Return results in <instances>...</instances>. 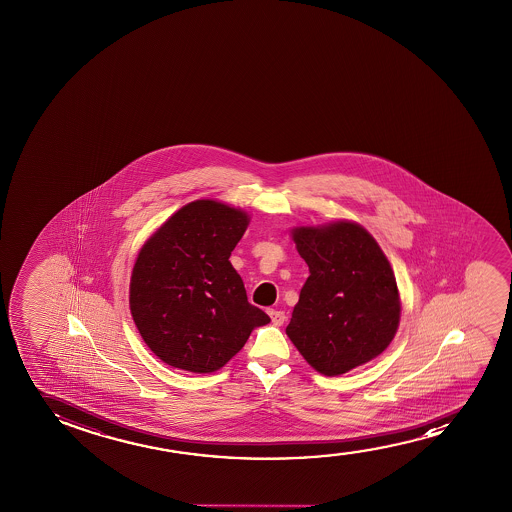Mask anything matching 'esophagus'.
I'll use <instances>...</instances> for the list:
<instances>
[{"mask_svg": "<svg viewBox=\"0 0 512 512\" xmlns=\"http://www.w3.org/2000/svg\"><path fill=\"white\" fill-rule=\"evenodd\" d=\"M269 313V316H271V322L274 323V325H283L285 323V320H287V316H285V313L283 311H280V309H269L267 311Z\"/></svg>", "mask_w": 512, "mask_h": 512, "instance_id": "obj_1", "label": "esophagus"}]
</instances>
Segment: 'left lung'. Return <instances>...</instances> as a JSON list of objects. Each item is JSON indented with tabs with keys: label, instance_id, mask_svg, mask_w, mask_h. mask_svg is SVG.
Segmentation results:
<instances>
[{
	"label": "left lung",
	"instance_id": "obj_1",
	"mask_svg": "<svg viewBox=\"0 0 512 512\" xmlns=\"http://www.w3.org/2000/svg\"><path fill=\"white\" fill-rule=\"evenodd\" d=\"M292 238L309 276L288 323L290 341L325 376L371 362L399 329V288L385 253L348 220L295 227Z\"/></svg>",
	"mask_w": 512,
	"mask_h": 512
}]
</instances>
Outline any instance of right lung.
Instances as JSON below:
<instances>
[{
    "mask_svg": "<svg viewBox=\"0 0 512 512\" xmlns=\"http://www.w3.org/2000/svg\"><path fill=\"white\" fill-rule=\"evenodd\" d=\"M248 222L243 210L199 199L169 217L138 253L131 315L164 364L197 374L218 371L253 329L271 322L248 302L229 262Z\"/></svg>",
    "mask_w": 512,
    "mask_h": 512,
    "instance_id": "right-lung-1",
    "label": "right lung"
}]
</instances>
